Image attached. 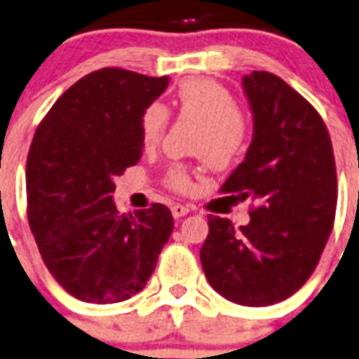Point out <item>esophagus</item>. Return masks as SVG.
<instances>
[{"label": "esophagus", "instance_id": "34e87169", "mask_svg": "<svg viewBox=\"0 0 359 359\" xmlns=\"http://www.w3.org/2000/svg\"><path fill=\"white\" fill-rule=\"evenodd\" d=\"M171 213H173L175 219H180L189 213V206H184V204H173L171 206Z\"/></svg>", "mask_w": 359, "mask_h": 359}]
</instances>
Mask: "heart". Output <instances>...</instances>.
I'll return each mask as SVG.
<instances>
[{
  "instance_id": "1",
  "label": "heart",
  "mask_w": 359,
  "mask_h": 359,
  "mask_svg": "<svg viewBox=\"0 0 359 359\" xmlns=\"http://www.w3.org/2000/svg\"><path fill=\"white\" fill-rule=\"evenodd\" d=\"M173 105L182 118L198 123L194 151L203 156L213 170H224L245 153L248 144V123L237 111L233 96L221 83L206 78L186 80L175 91ZM168 122V113L161 104H151L140 118V135L146 146L158 142ZM168 186L177 191H188L191 186L184 168L175 165L168 171Z\"/></svg>"
}]
</instances>
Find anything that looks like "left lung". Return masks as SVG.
I'll return each mask as SVG.
<instances>
[{
    "label": "left lung",
    "mask_w": 359,
    "mask_h": 359,
    "mask_svg": "<svg viewBox=\"0 0 359 359\" xmlns=\"http://www.w3.org/2000/svg\"><path fill=\"white\" fill-rule=\"evenodd\" d=\"M254 116L245 161L222 184L250 198V222L208 217L201 248L208 283L228 301L266 306L296 294L318 266L338 203L332 142L318 111L281 78H243Z\"/></svg>",
    "instance_id": "left-lung-1"
}]
</instances>
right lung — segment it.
I'll return each mask as SVG.
<instances>
[{"label":"right lung","mask_w":359,"mask_h":359,"mask_svg":"<svg viewBox=\"0 0 359 359\" xmlns=\"http://www.w3.org/2000/svg\"><path fill=\"white\" fill-rule=\"evenodd\" d=\"M170 78L100 69L54 102L27 158L29 224L45 266L76 299L111 305L138 294L173 231L168 206L120 215L114 177L142 156V113Z\"/></svg>","instance_id":"right-lung-1"}]
</instances>
